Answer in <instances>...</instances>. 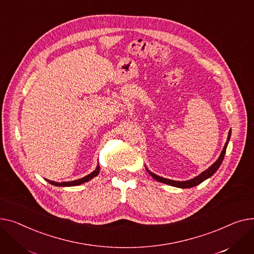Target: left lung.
I'll list each match as a JSON object with an SVG mask.
<instances>
[{
    "mask_svg": "<svg viewBox=\"0 0 254 254\" xmlns=\"http://www.w3.org/2000/svg\"><path fill=\"white\" fill-rule=\"evenodd\" d=\"M230 137H231V131L229 132V136H228V140L225 144V146H223V150L219 156V158L217 159V161L213 164V165H211L209 168H208L207 170H205L204 172H202L199 176L192 178V180L190 181H188V182H175V181H170V180H167V178H163V177H160L152 172L148 171V173H150L156 181L160 182V183H163V184H167V185H170V186H173V187H177V188H182V189H189V188H192V187H196L198 185H200L201 183H203L205 180H207V178H209L210 176H212L216 170L219 168V166L221 165L222 163V160L223 158H225V154H226V150H227V146H228V143H229V140H230Z\"/></svg>",
    "mask_w": 254,
    "mask_h": 254,
    "instance_id": "obj_1",
    "label": "left lung"
}]
</instances>
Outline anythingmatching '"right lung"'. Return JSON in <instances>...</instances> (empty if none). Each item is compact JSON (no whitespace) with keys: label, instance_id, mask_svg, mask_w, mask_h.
I'll list each match as a JSON object with an SVG mask.
<instances>
[{"label":"right lung","instance_id":"right-lung-1","mask_svg":"<svg viewBox=\"0 0 254 254\" xmlns=\"http://www.w3.org/2000/svg\"><path fill=\"white\" fill-rule=\"evenodd\" d=\"M99 169H100V167L98 165L93 172H91L89 175H87V176H85V177H83V178H81V180H78V181H72V182H68V183H54V182H51V181H48V180H46V181L49 184H51L53 186H56V187H73V186H79V185H82V184H84L86 182H89L90 180H92L93 177H95L99 173Z\"/></svg>","mask_w":254,"mask_h":254}]
</instances>
